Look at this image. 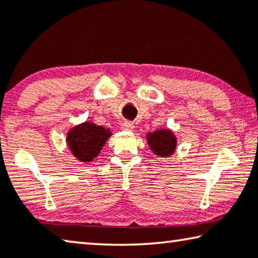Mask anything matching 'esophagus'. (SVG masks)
Returning <instances> with one entry per match:
<instances>
[{
	"label": "esophagus",
	"instance_id": "esophagus-1",
	"mask_svg": "<svg viewBox=\"0 0 258 258\" xmlns=\"http://www.w3.org/2000/svg\"><path fill=\"white\" fill-rule=\"evenodd\" d=\"M121 128L125 131H133L134 125H133V122H131V121H124L121 124Z\"/></svg>",
	"mask_w": 258,
	"mask_h": 258
}]
</instances>
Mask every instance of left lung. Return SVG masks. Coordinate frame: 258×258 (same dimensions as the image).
Instances as JSON below:
<instances>
[{
  "label": "left lung",
  "mask_w": 258,
  "mask_h": 258,
  "mask_svg": "<svg viewBox=\"0 0 258 258\" xmlns=\"http://www.w3.org/2000/svg\"><path fill=\"white\" fill-rule=\"evenodd\" d=\"M147 142L153 153L161 157H169L177 148V138L170 130H158L147 134Z\"/></svg>",
  "instance_id": "1"
}]
</instances>
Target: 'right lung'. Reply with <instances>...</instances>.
<instances>
[{
	"mask_svg": "<svg viewBox=\"0 0 258 258\" xmlns=\"http://www.w3.org/2000/svg\"><path fill=\"white\" fill-rule=\"evenodd\" d=\"M111 137V131L85 121L68 132L67 142L70 151L78 161L89 163L100 154L102 147Z\"/></svg>",
	"mask_w": 258,
	"mask_h": 258,
	"instance_id": "obj_1",
	"label": "right lung"
}]
</instances>
